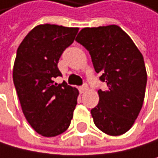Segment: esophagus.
<instances>
[{
    "instance_id": "1",
    "label": "esophagus",
    "mask_w": 158,
    "mask_h": 158,
    "mask_svg": "<svg viewBox=\"0 0 158 158\" xmlns=\"http://www.w3.org/2000/svg\"><path fill=\"white\" fill-rule=\"evenodd\" d=\"M87 88H88L87 85H86V83H85L83 85L80 86V88H78V89H80V92H81V93H85V92L87 90Z\"/></svg>"
}]
</instances>
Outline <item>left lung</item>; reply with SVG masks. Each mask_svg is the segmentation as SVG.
I'll return each mask as SVG.
<instances>
[{
    "label": "left lung",
    "instance_id": "1",
    "mask_svg": "<svg viewBox=\"0 0 158 158\" xmlns=\"http://www.w3.org/2000/svg\"><path fill=\"white\" fill-rule=\"evenodd\" d=\"M76 41L89 52L99 80V102L91 109L95 126L110 136L125 134L141 111L147 85L143 57L126 32L117 25L86 27Z\"/></svg>",
    "mask_w": 158,
    "mask_h": 158
}]
</instances>
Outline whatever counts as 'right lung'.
<instances>
[{
  "label": "right lung",
  "instance_id": "1",
  "mask_svg": "<svg viewBox=\"0 0 158 158\" xmlns=\"http://www.w3.org/2000/svg\"><path fill=\"white\" fill-rule=\"evenodd\" d=\"M77 27L41 24L20 43L12 78L27 122L44 137H55L69 128L77 103L76 87L55 82L62 77L58 63L75 40Z\"/></svg>",
  "mask_w": 158,
  "mask_h": 158
}]
</instances>
